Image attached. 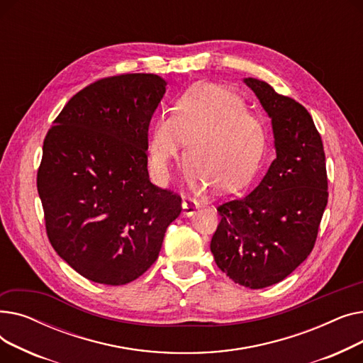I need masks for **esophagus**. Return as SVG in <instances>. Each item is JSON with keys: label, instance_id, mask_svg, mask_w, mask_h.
Wrapping results in <instances>:
<instances>
[{"label": "esophagus", "instance_id": "1", "mask_svg": "<svg viewBox=\"0 0 363 363\" xmlns=\"http://www.w3.org/2000/svg\"><path fill=\"white\" fill-rule=\"evenodd\" d=\"M199 211V204L189 199L182 200V215L185 218H191Z\"/></svg>", "mask_w": 363, "mask_h": 363}]
</instances>
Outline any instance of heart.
<instances>
[{
  "mask_svg": "<svg viewBox=\"0 0 363 363\" xmlns=\"http://www.w3.org/2000/svg\"><path fill=\"white\" fill-rule=\"evenodd\" d=\"M184 143L189 159L186 177L196 193L212 185L220 193H235L257 174L264 128L237 92L201 84L178 100L174 116L163 114L151 128L150 164L160 181L170 179Z\"/></svg>",
  "mask_w": 363,
  "mask_h": 363,
  "instance_id": "1",
  "label": "heart"
}]
</instances>
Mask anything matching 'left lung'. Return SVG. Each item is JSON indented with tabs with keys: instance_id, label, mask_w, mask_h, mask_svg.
I'll list each match as a JSON object with an SVG mask.
<instances>
[{
	"instance_id": "obj_1",
	"label": "left lung",
	"mask_w": 363,
	"mask_h": 363,
	"mask_svg": "<svg viewBox=\"0 0 363 363\" xmlns=\"http://www.w3.org/2000/svg\"><path fill=\"white\" fill-rule=\"evenodd\" d=\"M242 82L271 119L277 159L249 196L219 206L211 252L226 277L259 290L287 278L311 255L328 203V181L309 111L263 81Z\"/></svg>"
}]
</instances>
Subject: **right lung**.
<instances>
[{
    "label": "right lung",
    "mask_w": 363,
    "mask_h": 363,
    "mask_svg": "<svg viewBox=\"0 0 363 363\" xmlns=\"http://www.w3.org/2000/svg\"><path fill=\"white\" fill-rule=\"evenodd\" d=\"M167 82L111 76L69 100L48 130L38 170L51 245L84 278L123 285L159 257L181 197L151 184L148 125Z\"/></svg>",
    "instance_id": "obj_1"
}]
</instances>
